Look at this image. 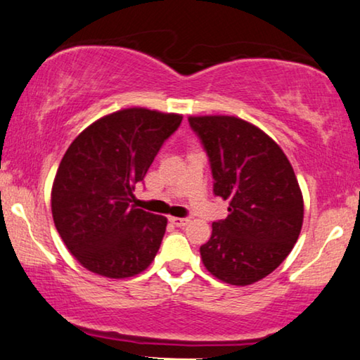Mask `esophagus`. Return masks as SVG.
<instances>
[{"label": "esophagus", "mask_w": 360, "mask_h": 360, "mask_svg": "<svg viewBox=\"0 0 360 360\" xmlns=\"http://www.w3.org/2000/svg\"><path fill=\"white\" fill-rule=\"evenodd\" d=\"M169 221L173 225L178 226V229H182V226H186L187 224H189V219H179V217H171Z\"/></svg>", "instance_id": "1"}]
</instances>
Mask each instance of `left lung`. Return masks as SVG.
<instances>
[{"label": "left lung", "instance_id": "obj_1", "mask_svg": "<svg viewBox=\"0 0 360 360\" xmlns=\"http://www.w3.org/2000/svg\"><path fill=\"white\" fill-rule=\"evenodd\" d=\"M204 146L214 194L229 217L212 224L200 246L210 274L231 285L264 279L288 256L303 224V197L281 146L255 125L230 115L189 117Z\"/></svg>", "mask_w": 360, "mask_h": 360}]
</instances>
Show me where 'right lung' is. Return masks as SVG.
I'll return each mask as SVG.
<instances>
[{"label": "right lung", "mask_w": 360, "mask_h": 360, "mask_svg": "<svg viewBox=\"0 0 360 360\" xmlns=\"http://www.w3.org/2000/svg\"><path fill=\"white\" fill-rule=\"evenodd\" d=\"M181 120L124 109L96 120L68 146L53 181L52 215L65 246L88 271L124 279L155 259L168 220L130 202Z\"/></svg>", "instance_id": "right-lung-1"}]
</instances>
